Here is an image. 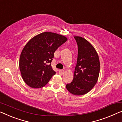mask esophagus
<instances>
[{"instance_id":"obj_1","label":"esophagus","mask_w":122,"mask_h":122,"mask_svg":"<svg viewBox=\"0 0 122 122\" xmlns=\"http://www.w3.org/2000/svg\"><path fill=\"white\" fill-rule=\"evenodd\" d=\"M59 74H61V75H62V74H64V70H59Z\"/></svg>"}]
</instances>
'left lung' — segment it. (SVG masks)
Wrapping results in <instances>:
<instances>
[{"mask_svg":"<svg viewBox=\"0 0 122 122\" xmlns=\"http://www.w3.org/2000/svg\"><path fill=\"white\" fill-rule=\"evenodd\" d=\"M78 45L77 65L72 81L66 88L75 95L88 93L93 88L99 78L100 65L95 48L88 41L81 37H74Z\"/></svg>","mask_w":122,"mask_h":122,"instance_id":"left-lung-1","label":"left lung"}]
</instances>
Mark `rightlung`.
I'll return each instance as SVG.
<instances>
[{"instance_id": "1", "label": "right lung", "mask_w": 122, "mask_h": 122, "mask_svg": "<svg viewBox=\"0 0 122 122\" xmlns=\"http://www.w3.org/2000/svg\"><path fill=\"white\" fill-rule=\"evenodd\" d=\"M67 38L55 33L45 32L35 36L22 51L19 67L23 81L32 88H41L55 74L51 62L56 49Z\"/></svg>"}]
</instances>
